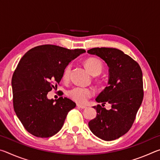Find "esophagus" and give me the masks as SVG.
Returning a JSON list of instances; mask_svg holds the SVG:
<instances>
[{
	"label": "esophagus",
	"mask_w": 160,
	"mask_h": 160,
	"mask_svg": "<svg viewBox=\"0 0 160 160\" xmlns=\"http://www.w3.org/2000/svg\"><path fill=\"white\" fill-rule=\"evenodd\" d=\"M77 107H79V108H81V109H85L86 107L84 106V105H81V104H77Z\"/></svg>",
	"instance_id": "34e87169"
}]
</instances>
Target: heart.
I'll return each instance as SVG.
<instances>
[{"label": "heart", "mask_w": 160, "mask_h": 160, "mask_svg": "<svg viewBox=\"0 0 160 160\" xmlns=\"http://www.w3.org/2000/svg\"><path fill=\"white\" fill-rule=\"evenodd\" d=\"M85 66L92 75H99L103 70V64L102 61L97 58L91 57L86 59ZM70 70H71V64H68L64 68L63 75H62L64 80H68ZM67 95L73 101L80 103V104H83L94 95V92L92 89L88 88L75 87L68 91Z\"/></svg>", "instance_id": "heart-1"}]
</instances>
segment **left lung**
<instances>
[{
	"mask_svg": "<svg viewBox=\"0 0 160 160\" xmlns=\"http://www.w3.org/2000/svg\"><path fill=\"white\" fill-rule=\"evenodd\" d=\"M88 53L99 56L109 68V85L96 101L112 104L110 110L99 104L93 107L97 114L88 125L99 138L106 141L116 140L131 129L142 104L144 96L142 70L131 56L117 48H93Z\"/></svg>",
	"mask_w": 160,
	"mask_h": 160,
	"instance_id": "left-lung-1",
	"label": "left lung"
}]
</instances>
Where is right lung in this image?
<instances>
[{
  "instance_id": "add662e5",
  "label": "right lung",
  "mask_w": 160,
  "mask_h": 160,
  "mask_svg": "<svg viewBox=\"0 0 160 160\" xmlns=\"http://www.w3.org/2000/svg\"><path fill=\"white\" fill-rule=\"evenodd\" d=\"M85 52L45 44L31 48L21 58L12 78L13 108L29 133L49 138L63 127L76 104L67 97L48 99L47 94L60 83L66 65Z\"/></svg>"
}]
</instances>
